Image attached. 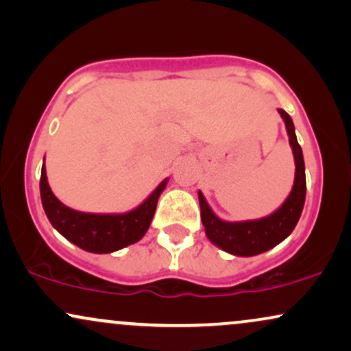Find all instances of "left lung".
I'll return each instance as SVG.
<instances>
[{
    "label": "left lung",
    "mask_w": 351,
    "mask_h": 351,
    "mask_svg": "<svg viewBox=\"0 0 351 351\" xmlns=\"http://www.w3.org/2000/svg\"><path fill=\"white\" fill-rule=\"evenodd\" d=\"M285 121L290 145L295 155V183L290 196L282 204L280 208L259 220L246 221H223L217 217L199 191V206H201V219L206 228L207 238L214 245L234 256H256L265 252L282 243L288 234L293 232L298 223L306 199V175L303 152L296 141L295 126L290 114L285 110H278Z\"/></svg>",
    "instance_id": "obj_1"
}]
</instances>
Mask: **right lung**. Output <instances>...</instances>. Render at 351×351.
I'll return each instance as SVG.
<instances>
[{"instance_id": "1", "label": "right lung", "mask_w": 351, "mask_h": 351, "mask_svg": "<svg viewBox=\"0 0 351 351\" xmlns=\"http://www.w3.org/2000/svg\"><path fill=\"white\" fill-rule=\"evenodd\" d=\"M168 180H163L157 189L134 210L126 214H86L66 207L51 193L47 181L45 163L40 176V196L43 210L50 223L71 243L84 251L105 254L132 245L144 237L157 208L158 197Z\"/></svg>"}]
</instances>
